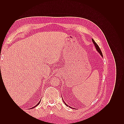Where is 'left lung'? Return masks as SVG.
I'll return each instance as SVG.
<instances>
[{"label": "left lung", "instance_id": "1", "mask_svg": "<svg viewBox=\"0 0 124 124\" xmlns=\"http://www.w3.org/2000/svg\"><path fill=\"white\" fill-rule=\"evenodd\" d=\"M92 41H93V44H94V46H95V48H96V50L98 51V53L100 54V55L102 56V57H103V55H102V53H101V50H100V48H99V47L98 46V45H97V44L95 42V41H94V40L93 39H92ZM62 100H63V102H64V103L65 104V105L66 106H67V107H69V108H72V107H70V106H69L68 104H67L66 103V102H65V101H63V98H62Z\"/></svg>", "mask_w": 124, "mask_h": 124}]
</instances>
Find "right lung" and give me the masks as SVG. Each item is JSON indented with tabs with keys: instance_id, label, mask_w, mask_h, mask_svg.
Returning <instances> with one entry per match:
<instances>
[{
	"instance_id": "add662e5",
	"label": "right lung",
	"mask_w": 124,
	"mask_h": 124,
	"mask_svg": "<svg viewBox=\"0 0 124 124\" xmlns=\"http://www.w3.org/2000/svg\"><path fill=\"white\" fill-rule=\"evenodd\" d=\"M40 102H41V101H39V102H38V103H37V104H36V106H35V107H32V108H35V107H37V106H38V105H39V103H40Z\"/></svg>"
}]
</instances>
